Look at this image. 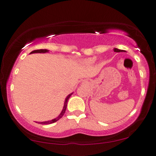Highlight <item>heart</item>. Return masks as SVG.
I'll list each match as a JSON object with an SVG mask.
<instances>
[{
	"label": "heart",
	"mask_w": 156,
	"mask_h": 156,
	"mask_svg": "<svg viewBox=\"0 0 156 156\" xmlns=\"http://www.w3.org/2000/svg\"><path fill=\"white\" fill-rule=\"evenodd\" d=\"M95 58H92L88 60V62L89 63H93V62H95Z\"/></svg>",
	"instance_id": "obj_1"
}]
</instances>
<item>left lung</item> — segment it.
Segmentation results:
<instances>
[{
  "instance_id": "8db88e82",
  "label": "left lung",
  "mask_w": 156,
  "mask_h": 156,
  "mask_svg": "<svg viewBox=\"0 0 156 156\" xmlns=\"http://www.w3.org/2000/svg\"><path fill=\"white\" fill-rule=\"evenodd\" d=\"M114 51L115 52H124L123 50H120V49H118V48H114Z\"/></svg>"
}]
</instances>
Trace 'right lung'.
Wrapping results in <instances>:
<instances>
[{"label":"right lung","instance_id":"right-lung-1","mask_svg":"<svg viewBox=\"0 0 156 156\" xmlns=\"http://www.w3.org/2000/svg\"><path fill=\"white\" fill-rule=\"evenodd\" d=\"M46 52H48V50L47 49H40V50H35V51H33L31 52L30 53H46ZM73 93H70V95H68L67 97H66V98L65 100V103H64V106H63V111H61V113L60 115L58 116L57 118H55V119L53 120H49V121H45V122H39L38 123L40 124H51V123H55V122H56L59 119H61V118L63 117V115H64V113H65L66 112V107H67V103H68V99H69V98L70 97V95H71Z\"/></svg>","mask_w":156,"mask_h":156}]
</instances>
